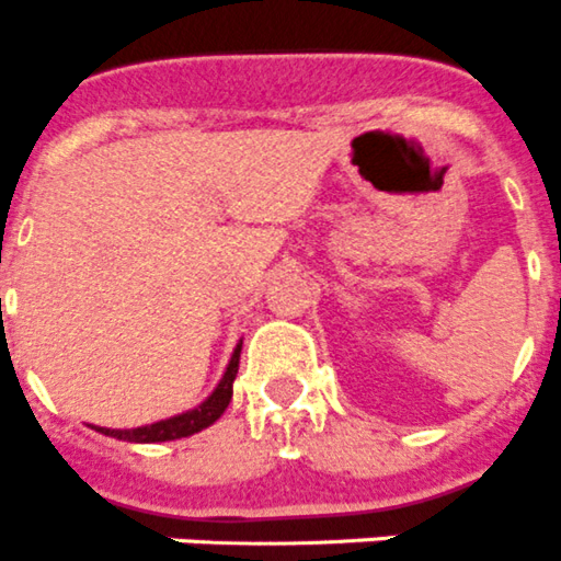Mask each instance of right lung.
<instances>
[{
  "mask_svg": "<svg viewBox=\"0 0 561 561\" xmlns=\"http://www.w3.org/2000/svg\"><path fill=\"white\" fill-rule=\"evenodd\" d=\"M241 345L244 342L238 340V345L232 348L230 362H227L225 376L219 379L216 390L207 396L202 404H196L193 410H185L180 415H171V419L153 421V424H146V427H134V430H108V427H95L98 433L108 435V438L117 440H128V444H160V440H176V438H187L193 433H202L210 424L221 419V413L227 410L232 399V381H236L238 374V356H241Z\"/></svg>",
  "mask_w": 561,
  "mask_h": 561,
  "instance_id": "right-lung-1",
  "label": "right lung"
}]
</instances>
